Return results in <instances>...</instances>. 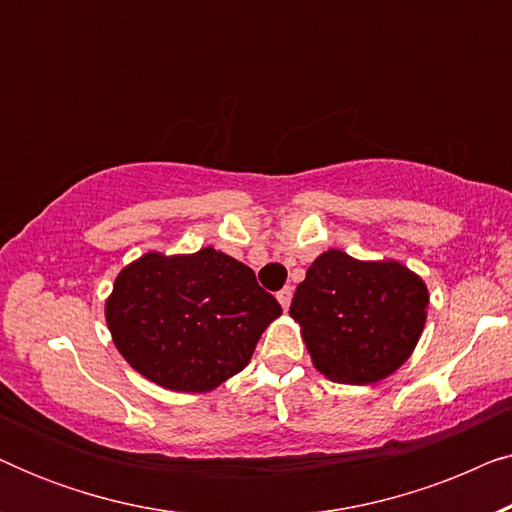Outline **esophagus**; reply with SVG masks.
<instances>
[{
	"label": "esophagus",
	"instance_id": "34e87169",
	"mask_svg": "<svg viewBox=\"0 0 512 512\" xmlns=\"http://www.w3.org/2000/svg\"><path fill=\"white\" fill-rule=\"evenodd\" d=\"M291 298H293V289H291V286H284V289L277 293V300H279V305H282V310H284V312L289 310Z\"/></svg>",
	"mask_w": 512,
	"mask_h": 512
}]
</instances>
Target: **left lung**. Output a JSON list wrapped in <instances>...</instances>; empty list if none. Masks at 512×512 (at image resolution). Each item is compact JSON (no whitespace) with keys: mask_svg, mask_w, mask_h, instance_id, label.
Wrapping results in <instances>:
<instances>
[{"mask_svg":"<svg viewBox=\"0 0 512 512\" xmlns=\"http://www.w3.org/2000/svg\"><path fill=\"white\" fill-rule=\"evenodd\" d=\"M426 310L429 289L403 263L359 261L328 249L307 268L289 314L321 375L363 387L410 359Z\"/></svg>","mask_w":512,"mask_h":512,"instance_id":"8db88e82","label":"left lung"}]
</instances>
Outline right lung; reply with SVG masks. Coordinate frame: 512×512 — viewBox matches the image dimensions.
Wrapping results in <instances>:
<instances>
[{
  "label": "right lung",
  "instance_id": "1",
  "mask_svg": "<svg viewBox=\"0 0 512 512\" xmlns=\"http://www.w3.org/2000/svg\"><path fill=\"white\" fill-rule=\"evenodd\" d=\"M282 307L249 265L205 247L149 251L118 272L104 303L111 340L158 387L205 394L240 373Z\"/></svg>",
  "mask_w": 512,
  "mask_h": 512
}]
</instances>
